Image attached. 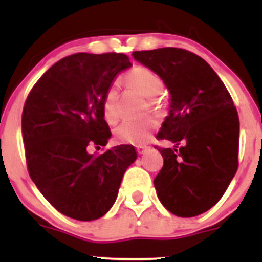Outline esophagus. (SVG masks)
<instances>
[{
	"label": "esophagus",
	"instance_id": "34e87169",
	"mask_svg": "<svg viewBox=\"0 0 262 262\" xmlns=\"http://www.w3.org/2000/svg\"><path fill=\"white\" fill-rule=\"evenodd\" d=\"M147 146H137V152L139 153V155H143L144 152L147 150Z\"/></svg>",
	"mask_w": 262,
	"mask_h": 262
}]
</instances>
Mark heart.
<instances>
[{
	"label": "heart",
	"instance_id": "1",
	"mask_svg": "<svg viewBox=\"0 0 262 262\" xmlns=\"http://www.w3.org/2000/svg\"><path fill=\"white\" fill-rule=\"evenodd\" d=\"M128 86L141 92L148 97L149 104H157L156 97L163 91V81L148 68L138 67L129 72L125 77ZM102 114L107 123H115L119 118L118 112V84L113 83L107 89L102 101ZM156 121L153 118H144L141 120H126L118 125L114 130L115 139L125 144H143L149 139L150 132L155 128Z\"/></svg>",
	"mask_w": 262,
	"mask_h": 262
}]
</instances>
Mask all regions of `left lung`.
<instances>
[{"instance_id": "1", "label": "left lung", "mask_w": 262, "mask_h": 262, "mask_svg": "<svg viewBox=\"0 0 262 262\" xmlns=\"http://www.w3.org/2000/svg\"><path fill=\"white\" fill-rule=\"evenodd\" d=\"M170 92L160 139L163 167L155 179L158 199L178 216L199 215L219 202L238 167L239 120L232 97L199 55L180 48L133 52Z\"/></svg>"}]
</instances>
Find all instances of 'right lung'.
I'll return each instance as SVG.
<instances>
[{"instance_id":"right-lung-1","label":"right lung","mask_w":262,"mask_h":262,"mask_svg":"<svg viewBox=\"0 0 262 262\" xmlns=\"http://www.w3.org/2000/svg\"><path fill=\"white\" fill-rule=\"evenodd\" d=\"M132 67L121 53H77L58 60L39 78L23 110L21 129L29 175L62 214L94 221L110 210L126 168L137 160L133 146L102 155L112 137L102 101L116 75Z\"/></svg>"}]
</instances>
